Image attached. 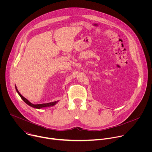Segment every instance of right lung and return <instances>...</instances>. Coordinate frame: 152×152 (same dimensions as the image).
<instances>
[{
    "label": "right lung",
    "mask_w": 152,
    "mask_h": 152,
    "mask_svg": "<svg viewBox=\"0 0 152 152\" xmlns=\"http://www.w3.org/2000/svg\"><path fill=\"white\" fill-rule=\"evenodd\" d=\"M15 90L17 92V93L18 94V95L20 96V97L22 99V100L27 104H28L29 106L32 107H34V108H36V109H41V108H42V107H50V106H53L54 105H55L58 102L59 100L58 101H55V102H50V103H42V104H32V103H31L28 99H26L25 97H24L22 95H21L19 91H18L16 86H15Z\"/></svg>",
    "instance_id": "1"
}]
</instances>
